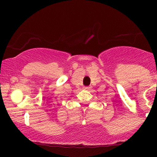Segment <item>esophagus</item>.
Returning <instances> with one entry per match:
<instances>
[{
  "mask_svg": "<svg viewBox=\"0 0 157 157\" xmlns=\"http://www.w3.org/2000/svg\"><path fill=\"white\" fill-rule=\"evenodd\" d=\"M91 88L89 87V86H86V87H84V89L85 90H89Z\"/></svg>",
  "mask_w": 157,
  "mask_h": 157,
  "instance_id": "obj_1",
  "label": "esophagus"
}]
</instances>
